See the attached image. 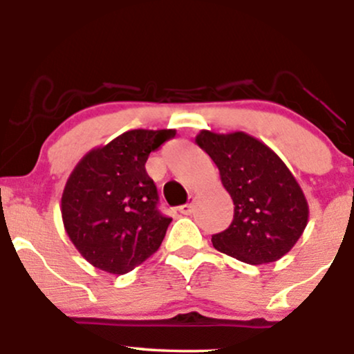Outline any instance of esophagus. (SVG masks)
Returning <instances> with one entry per match:
<instances>
[{
	"instance_id": "esophagus-1",
	"label": "esophagus",
	"mask_w": 354,
	"mask_h": 354,
	"mask_svg": "<svg viewBox=\"0 0 354 354\" xmlns=\"http://www.w3.org/2000/svg\"><path fill=\"white\" fill-rule=\"evenodd\" d=\"M193 209H194V198H191V201L186 203V205L180 206V213L183 214H191L193 213Z\"/></svg>"
}]
</instances>
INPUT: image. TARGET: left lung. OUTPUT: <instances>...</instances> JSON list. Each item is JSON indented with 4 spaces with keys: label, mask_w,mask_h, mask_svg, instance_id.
<instances>
[{
    "label": "left lung",
    "mask_w": 354,
    "mask_h": 354,
    "mask_svg": "<svg viewBox=\"0 0 354 354\" xmlns=\"http://www.w3.org/2000/svg\"><path fill=\"white\" fill-rule=\"evenodd\" d=\"M196 143L218 166L234 205L233 223L211 243L248 265L278 261L296 245L310 218L301 186L270 146L245 131L201 129Z\"/></svg>",
    "instance_id": "1"
}]
</instances>
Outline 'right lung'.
<instances>
[{
    "label": "right lung",
    "instance_id": "add662e5",
    "mask_svg": "<svg viewBox=\"0 0 354 354\" xmlns=\"http://www.w3.org/2000/svg\"><path fill=\"white\" fill-rule=\"evenodd\" d=\"M174 135L176 129H129L75 166L61 196V218L89 265L124 274L161 246L171 218L158 211V191L145 165Z\"/></svg>",
    "mask_w": 354,
    "mask_h": 354
}]
</instances>
